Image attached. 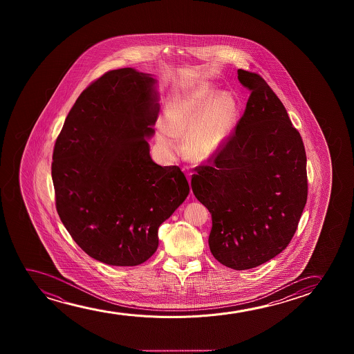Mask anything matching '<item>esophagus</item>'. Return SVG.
<instances>
[{
    "label": "esophagus",
    "mask_w": 354,
    "mask_h": 354,
    "mask_svg": "<svg viewBox=\"0 0 354 354\" xmlns=\"http://www.w3.org/2000/svg\"><path fill=\"white\" fill-rule=\"evenodd\" d=\"M185 171H186V174H187V178H189V181L191 180V173L189 171V168H184Z\"/></svg>",
    "instance_id": "esophagus-1"
}]
</instances>
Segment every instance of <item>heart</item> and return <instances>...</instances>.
Listing matches in <instances>:
<instances>
[{"instance_id":"1","label":"heart","mask_w":354,"mask_h":354,"mask_svg":"<svg viewBox=\"0 0 354 354\" xmlns=\"http://www.w3.org/2000/svg\"><path fill=\"white\" fill-rule=\"evenodd\" d=\"M215 96L214 89L203 86L170 102L158 131V144L165 152L174 155L179 138H185L186 155L194 162L218 153L232 131L236 100L228 93Z\"/></svg>"}]
</instances>
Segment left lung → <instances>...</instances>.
I'll list each match as a JSON object with an SVG mask.
<instances>
[{
    "mask_svg": "<svg viewBox=\"0 0 354 354\" xmlns=\"http://www.w3.org/2000/svg\"><path fill=\"white\" fill-rule=\"evenodd\" d=\"M249 89L245 111L191 187L212 214L209 248L223 266L249 270L277 257L294 237L307 202L306 151L286 107L266 81L238 70Z\"/></svg>",
    "mask_w": 354,
    "mask_h": 354,
    "instance_id": "obj_1",
    "label": "left lung"
}]
</instances>
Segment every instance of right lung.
Segmentation results:
<instances>
[{
    "instance_id": "add662e5",
    "label": "right lung",
    "mask_w": 354,
    "mask_h": 354,
    "mask_svg": "<svg viewBox=\"0 0 354 354\" xmlns=\"http://www.w3.org/2000/svg\"><path fill=\"white\" fill-rule=\"evenodd\" d=\"M156 83L131 68L104 73L77 97L54 145L59 218L83 252L111 266L150 259L158 227L189 192L178 165L151 158Z\"/></svg>"
}]
</instances>
